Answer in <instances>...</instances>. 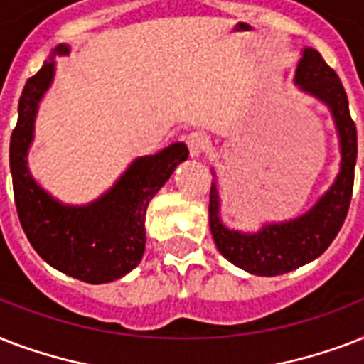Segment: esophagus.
I'll return each instance as SVG.
<instances>
[{
	"instance_id": "esophagus-1",
	"label": "esophagus",
	"mask_w": 364,
	"mask_h": 364,
	"mask_svg": "<svg viewBox=\"0 0 364 364\" xmlns=\"http://www.w3.org/2000/svg\"><path fill=\"white\" fill-rule=\"evenodd\" d=\"M187 147L193 159H200L205 153V149H208V137L204 134H200V132H193L187 137Z\"/></svg>"
}]
</instances>
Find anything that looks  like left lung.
<instances>
[{
	"instance_id": "8db88e82",
	"label": "left lung",
	"mask_w": 364,
	"mask_h": 364,
	"mask_svg": "<svg viewBox=\"0 0 364 364\" xmlns=\"http://www.w3.org/2000/svg\"><path fill=\"white\" fill-rule=\"evenodd\" d=\"M294 85L300 92L314 96L331 111L342 156L340 171L333 185L306 213L289 221L264 223L257 232H242L223 225L221 194L217 181L211 183L210 228L217 249L234 266L255 276L287 274L325 253L344 225L353 193L357 130L338 75L316 48L304 47L294 71Z\"/></svg>"
}]
</instances>
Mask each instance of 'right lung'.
I'll list each match as a JSON object with an SVG mask.
<instances>
[{"mask_svg": "<svg viewBox=\"0 0 364 364\" xmlns=\"http://www.w3.org/2000/svg\"><path fill=\"white\" fill-rule=\"evenodd\" d=\"M70 54L60 43L36 75L28 79L18 102V122L9 147L14 204L31 247L45 262L68 276L109 283L141 262L145 251V213L177 164L185 162V143H171L156 154L132 160L115 185L82 205L62 204L33 179L28 151L33 141L39 102L54 81V56Z\"/></svg>", "mask_w": 364, "mask_h": 364, "instance_id": "1", "label": "right lung"}]
</instances>
